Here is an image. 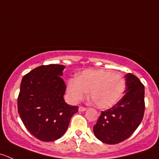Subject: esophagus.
Masks as SVG:
<instances>
[{"mask_svg": "<svg viewBox=\"0 0 159 159\" xmlns=\"http://www.w3.org/2000/svg\"><path fill=\"white\" fill-rule=\"evenodd\" d=\"M78 110H79V112H84V111L86 110V108L83 107V106H80V107L78 108Z\"/></svg>", "mask_w": 159, "mask_h": 159, "instance_id": "obj_1", "label": "esophagus"}]
</instances>
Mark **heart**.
Instances as JSON below:
<instances>
[{
  "label": "heart",
  "mask_w": 159,
  "mask_h": 159,
  "mask_svg": "<svg viewBox=\"0 0 159 159\" xmlns=\"http://www.w3.org/2000/svg\"><path fill=\"white\" fill-rule=\"evenodd\" d=\"M125 79L120 74L108 70H84L78 78L67 81V90L72 102L82 100L90 91V98L100 109L116 104L125 90Z\"/></svg>",
  "instance_id": "b5f03b06"
}]
</instances>
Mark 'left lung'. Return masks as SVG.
Returning a JSON list of instances; mask_svg holds the SVG:
<instances>
[{
    "label": "left lung",
    "instance_id": "1",
    "mask_svg": "<svg viewBox=\"0 0 159 159\" xmlns=\"http://www.w3.org/2000/svg\"><path fill=\"white\" fill-rule=\"evenodd\" d=\"M124 95L115 106L102 111L93 127L95 137L109 144L127 139L141 124L144 112V86L133 74L125 75Z\"/></svg>",
    "mask_w": 159,
    "mask_h": 159
}]
</instances>
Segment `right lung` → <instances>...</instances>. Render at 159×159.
<instances>
[{
    "label": "right lung",
    "instance_id": "1",
    "mask_svg": "<svg viewBox=\"0 0 159 159\" xmlns=\"http://www.w3.org/2000/svg\"><path fill=\"white\" fill-rule=\"evenodd\" d=\"M61 64L42 65L25 75L18 97V112L25 127L37 139L53 141L65 134L78 106L64 99L66 85Z\"/></svg>",
    "mask_w": 159,
    "mask_h": 159
}]
</instances>
